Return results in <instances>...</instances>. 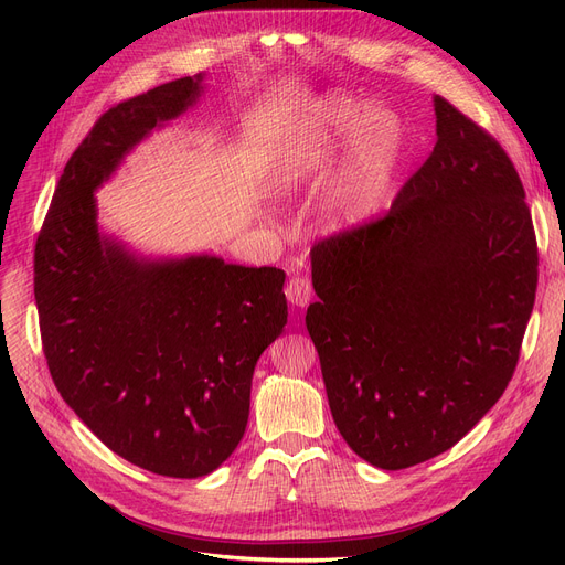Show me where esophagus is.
<instances>
[{"instance_id":"34e87169","label":"esophagus","mask_w":565,"mask_h":565,"mask_svg":"<svg viewBox=\"0 0 565 565\" xmlns=\"http://www.w3.org/2000/svg\"><path fill=\"white\" fill-rule=\"evenodd\" d=\"M311 295H313V288H311L309 279H305V277H295L286 286V298L292 307L305 309L311 302Z\"/></svg>"}]
</instances>
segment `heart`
I'll use <instances>...</instances> for the list:
<instances>
[{"mask_svg":"<svg viewBox=\"0 0 565 565\" xmlns=\"http://www.w3.org/2000/svg\"><path fill=\"white\" fill-rule=\"evenodd\" d=\"M405 153L407 128L394 107L330 94L279 139L265 183L275 196H290L339 167L322 213L332 231H352L387 207Z\"/></svg>","mask_w":565,"mask_h":565,"instance_id":"obj_1","label":"heart"}]
</instances>
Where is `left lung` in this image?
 I'll return each instance as SVG.
<instances>
[{
	"mask_svg": "<svg viewBox=\"0 0 565 565\" xmlns=\"http://www.w3.org/2000/svg\"><path fill=\"white\" fill-rule=\"evenodd\" d=\"M435 148L390 215L311 249L307 330L348 447L380 469L449 451L513 377L539 249L503 148L433 96Z\"/></svg>",
	"mask_w": 565,
	"mask_h": 565,
	"instance_id": "1",
	"label": "left lung"
}]
</instances>
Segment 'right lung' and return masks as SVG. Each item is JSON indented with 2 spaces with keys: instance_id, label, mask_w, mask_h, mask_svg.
<instances>
[{
  "instance_id": "1",
  "label": "right lung",
  "mask_w": 565,
  "mask_h": 565,
  "mask_svg": "<svg viewBox=\"0 0 565 565\" xmlns=\"http://www.w3.org/2000/svg\"><path fill=\"white\" fill-rule=\"evenodd\" d=\"M203 94L199 73L103 114L58 178L34 256L58 394L116 456L171 479L205 477L235 451L256 362L288 320L279 267L146 256L98 222L96 192Z\"/></svg>"
}]
</instances>
